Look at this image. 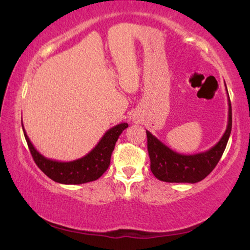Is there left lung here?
I'll return each mask as SVG.
<instances>
[{
	"label": "left lung",
	"instance_id": "8db88e82",
	"mask_svg": "<svg viewBox=\"0 0 250 250\" xmlns=\"http://www.w3.org/2000/svg\"><path fill=\"white\" fill-rule=\"evenodd\" d=\"M230 131L231 104L229 96H228V121L225 132L216 145L205 152L189 155L177 153L146 130L147 152L151 161L150 167L152 173L158 180L168 183H197L204 180L221 160L226 149Z\"/></svg>",
	"mask_w": 250,
	"mask_h": 250
}]
</instances>
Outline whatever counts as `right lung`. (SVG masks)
I'll return each instance as SVG.
<instances>
[{
	"label": "right lung",
	"mask_w": 250,
	"mask_h": 250,
	"mask_svg": "<svg viewBox=\"0 0 250 250\" xmlns=\"http://www.w3.org/2000/svg\"><path fill=\"white\" fill-rule=\"evenodd\" d=\"M126 128H128V124L125 122L112 126L104 134V137L100 139V141L89 153L80 159L69 161V162H62V161L45 158L32 145L24 126L23 132L36 166L49 179L57 183L76 185L98 180L107 171L118 138L122 133V131Z\"/></svg>",
	"instance_id": "right-lung-1"
}]
</instances>
